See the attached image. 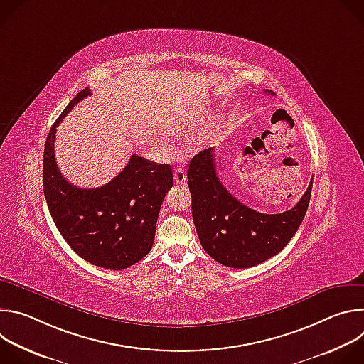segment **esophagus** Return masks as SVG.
Returning <instances> with one entry per match:
<instances>
[{
	"mask_svg": "<svg viewBox=\"0 0 364 364\" xmlns=\"http://www.w3.org/2000/svg\"><path fill=\"white\" fill-rule=\"evenodd\" d=\"M174 181H176V184H186L187 174H186V171L183 168H177L174 171Z\"/></svg>",
	"mask_w": 364,
	"mask_h": 364,
	"instance_id": "obj_1",
	"label": "esophagus"
}]
</instances>
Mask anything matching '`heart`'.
Wrapping results in <instances>:
<instances>
[{"label": "heart", "instance_id": "heart-1", "mask_svg": "<svg viewBox=\"0 0 364 364\" xmlns=\"http://www.w3.org/2000/svg\"><path fill=\"white\" fill-rule=\"evenodd\" d=\"M200 142H201V139H200V138H196V139H194V144H196V145H198Z\"/></svg>", "mask_w": 364, "mask_h": 364}]
</instances>
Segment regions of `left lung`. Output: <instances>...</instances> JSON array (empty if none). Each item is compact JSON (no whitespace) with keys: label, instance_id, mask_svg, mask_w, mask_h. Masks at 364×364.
<instances>
[{"label":"left lung","instance_id":"left-lung-1","mask_svg":"<svg viewBox=\"0 0 364 364\" xmlns=\"http://www.w3.org/2000/svg\"><path fill=\"white\" fill-rule=\"evenodd\" d=\"M187 178L193 222L203 249L219 264L236 269L262 264L288 245L302 223L313 188L311 181L299 201L284 213H259L223 187L213 148L194 155Z\"/></svg>","mask_w":364,"mask_h":364}]
</instances>
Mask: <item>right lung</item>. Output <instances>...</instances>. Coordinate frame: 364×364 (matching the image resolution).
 Segmentation results:
<instances>
[{
    "label": "right lung",
    "instance_id": "right-lung-1",
    "mask_svg": "<svg viewBox=\"0 0 364 364\" xmlns=\"http://www.w3.org/2000/svg\"><path fill=\"white\" fill-rule=\"evenodd\" d=\"M79 92L50 128L43 157V190L51 219L68 245L89 264L121 271L151 250L159 213L173 187L170 164L134 154L127 167L97 188H80L60 173L55 159L56 128L72 108L90 96Z\"/></svg>",
    "mask_w": 364,
    "mask_h": 364
}]
</instances>
